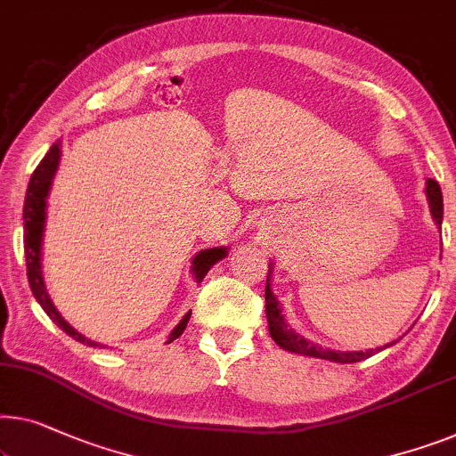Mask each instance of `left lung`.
I'll return each mask as SVG.
<instances>
[{"instance_id":"left-lung-1","label":"left lung","mask_w":456,"mask_h":456,"mask_svg":"<svg viewBox=\"0 0 456 456\" xmlns=\"http://www.w3.org/2000/svg\"><path fill=\"white\" fill-rule=\"evenodd\" d=\"M426 195H428V203H430V212L434 222L442 226V212H444V203H442V191L440 184L434 179H428L426 183ZM272 267H269L267 273V286H265V313H267V322H269V335H272L273 341L277 346L286 349V352H294L300 355H313V358H321V360H329V362H339V364H352V362H360L370 358L372 354L380 352L393 343H387V346L376 347V349H366V352H333V349H322L314 343L306 341L302 335L294 333L292 329H288V322L283 321L280 302H277L275 294L272 292Z\"/></svg>"}]
</instances>
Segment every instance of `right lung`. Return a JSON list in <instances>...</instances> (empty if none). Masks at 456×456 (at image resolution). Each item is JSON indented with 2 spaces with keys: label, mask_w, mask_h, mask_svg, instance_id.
Segmentation results:
<instances>
[{
  "label": "right lung",
  "mask_w": 456,
  "mask_h": 456,
  "mask_svg": "<svg viewBox=\"0 0 456 456\" xmlns=\"http://www.w3.org/2000/svg\"><path fill=\"white\" fill-rule=\"evenodd\" d=\"M59 158H61V142L53 143L51 150L47 151V156L43 158L41 164H38L35 173L30 176L28 183V191H26V200H24V255H26V275H28V283L32 294L38 305L43 306L45 313L49 314V319L55 322L59 329H63L69 338H74L76 341L86 343V346L98 347L96 341H90L88 338H84L82 333H77L74 327L69 325L68 321L59 314V310L53 305L49 298L47 288H45V280H43V265H41V250H43V232H45V220H47V197L51 191V183L53 176L57 173L59 167ZM228 255L226 247H216V248H206L201 253H197L193 256V265H191V272L195 275V281L200 283L206 273L209 272V267L216 265L217 261L224 259ZM191 319V313L183 316V321L173 329V333L168 335V341H175L176 338H181L184 327Z\"/></svg>",
  "instance_id": "obj_1"
}]
</instances>
